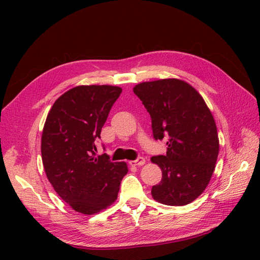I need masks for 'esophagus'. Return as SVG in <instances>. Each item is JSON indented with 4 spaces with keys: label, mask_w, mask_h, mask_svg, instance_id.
Returning <instances> with one entry per match:
<instances>
[{
    "label": "esophagus",
    "mask_w": 260,
    "mask_h": 260,
    "mask_svg": "<svg viewBox=\"0 0 260 260\" xmlns=\"http://www.w3.org/2000/svg\"><path fill=\"white\" fill-rule=\"evenodd\" d=\"M129 164L134 165V167H136V165H143V164H145V158L140 156V157H137L136 159H134V161H129Z\"/></svg>",
    "instance_id": "obj_1"
}]
</instances>
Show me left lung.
I'll list each match as a JSON object with an SVG mask.
<instances>
[{
    "label": "left lung",
    "mask_w": 260,
    "mask_h": 260,
    "mask_svg": "<svg viewBox=\"0 0 260 260\" xmlns=\"http://www.w3.org/2000/svg\"><path fill=\"white\" fill-rule=\"evenodd\" d=\"M133 90L151 116L154 140H167V153L152 157L162 170L153 198L168 206L191 203L207 187L218 158L211 112L200 93L179 79L142 82Z\"/></svg>",
    "instance_id": "8db88e82"
}]
</instances>
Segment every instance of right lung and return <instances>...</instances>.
<instances>
[{
    "label": "right lung",
    "mask_w": 260,
    "mask_h": 260,
    "mask_svg": "<svg viewBox=\"0 0 260 260\" xmlns=\"http://www.w3.org/2000/svg\"><path fill=\"white\" fill-rule=\"evenodd\" d=\"M121 88L78 86L60 96L48 114L41 139L48 180L63 201L84 214L110 206L128 172L125 162L96 155V141Z\"/></svg>",
    "instance_id": "right-lung-1"
}]
</instances>
